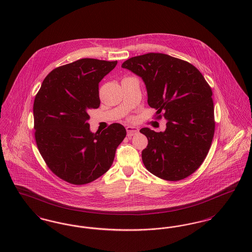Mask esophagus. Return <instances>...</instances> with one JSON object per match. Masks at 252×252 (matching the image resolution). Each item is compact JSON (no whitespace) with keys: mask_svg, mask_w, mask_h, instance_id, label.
Segmentation results:
<instances>
[{"mask_svg":"<svg viewBox=\"0 0 252 252\" xmlns=\"http://www.w3.org/2000/svg\"><path fill=\"white\" fill-rule=\"evenodd\" d=\"M138 131H139V129L136 126H126V132H127L128 136H133V135L137 134Z\"/></svg>","mask_w":252,"mask_h":252,"instance_id":"obj_1","label":"esophagus"}]
</instances>
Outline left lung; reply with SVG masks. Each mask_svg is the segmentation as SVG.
Segmentation results:
<instances>
[{"mask_svg": "<svg viewBox=\"0 0 252 252\" xmlns=\"http://www.w3.org/2000/svg\"><path fill=\"white\" fill-rule=\"evenodd\" d=\"M122 67L140 76L147 103L166 129L142 128L148 144L142 152L145 168L162 180H183L201 165L215 134L213 92L203 75L187 61L160 53L126 60Z\"/></svg>", "mask_w": 252, "mask_h": 252, "instance_id": "left-lung-1", "label": "left lung"}]
</instances>
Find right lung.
Segmentation results:
<instances>
[{
  "label": "right lung",
  "mask_w": 252,
  "mask_h": 252,
  "mask_svg": "<svg viewBox=\"0 0 252 252\" xmlns=\"http://www.w3.org/2000/svg\"><path fill=\"white\" fill-rule=\"evenodd\" d=\"M117 61L82 59L56 68L43 80L33 107L36 145L50 170L75 185L90 183L111 166L126 135L121 124L90 129L89 111L100 106L99 82Z\"/></svg>",
  "instance_id": "obj_1"
}]
</instances>
